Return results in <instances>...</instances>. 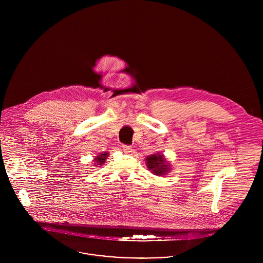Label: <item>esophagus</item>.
Here are the masks:
<instances>
[{
	"label": "esophagus",
	"instance_id": "1",
	"mask_svg": "<svg viewBox=\"0 0 263 263\" xmlns=\"http://www.w3.org/2000/svg\"><path fill=\"white\" fill-rule=\"evenodd\" d=\"M122 150H123L124 153H130V152L133 151V149H132V147H130V146H126V145H123V146H122Z\"/></svg>",
	"mask_w": 263,
	"mask_h": 263
}]
</instances>
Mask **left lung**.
<instances>
[{
  "instance_id": "obj_1",
  "label": "left lung",
  "mask_w": 263,
  "mask_h": 263,
  "mask_svg": "<svg viewBox=\"0 0 263 263\" xmlns=\"http://www.w3.org/2000/svg\"><path fill=\"white\" fill-rule=\"evenodd\" d=\"M145 161L148 169L157 176H165L169 171H171L170 163L160 152L148 156Z\"/></svg>"
}]
</instances>
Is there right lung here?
I'll use <instances>...</instances> for the list:
<instances>
[{
    "label": "right lung",
    "instance_id": "right-lung-1",
    "mask_svg": "<svg viewBox=\"0 0 263 263\" xmlns=\"http://www.w3.org/2000/svg\"><path fill=\"white\" fill-rule=\"evenodd\" d=\"M108 156H109V153H108V152L100 153L99 155H97V156L94 158V160H93L94 166H96V167L101 166V165L106 161V159H107Z\"/></svg>",
    "mask_w": 263,
    "mask_h": 263
}]
</instances>
